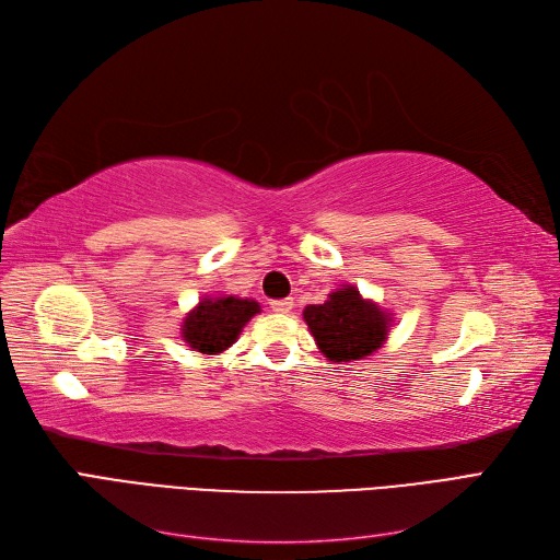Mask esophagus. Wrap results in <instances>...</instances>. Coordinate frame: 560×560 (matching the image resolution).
<instances>
[{"mask_svg": "<svg viewBox=\"0 0 560 560\" xmlns=\"http://www.w3.org/2000/svg\"><path fill=\"white\" fill-rule=\"evenodd\" d=\"M270 308H273L276 313H290L294 308V301L292 299H278V301H270Z\"/></svg>", "mask_w": 560, "mask_h": 560, "instance_id": "1", "label": "esophagus"}]
</instances>
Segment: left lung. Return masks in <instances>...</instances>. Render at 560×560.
Returning a JSON list of instances; mask_svg holds the SVG:
<instances>
[{
	"label": "left lung",
	"instance_id": "8db88e82",
	"mask_svg": "<svg viewBox=\"0 0 560 560\" xmlns=\"http://www.w3.org/2000/svg\"><path fill=\"white\" fill-rule=\"evenodd\" d=\"M303 319L315 338L319 352L329 362H354L374 354L389 331V313L378 303L362 299L358 287L343 284L303 311Z\"/></svg>",
	"mask_w": 560,
	"mask_h": 560
}]
</instances>
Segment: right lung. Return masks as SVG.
<instances>
[{"label": "right lung", "instance_id": "1", "mask_svg": "<svg viewBox=\"0 0 560 560\" xmlns=\"http://www.w3.org/2000/svg\"><path fill=\"white\" fill-rule=\"evenodd\" d=\"M257 313H261V306L254 299L206 296L182 319V341L202 354H219L235 343Z\"/></svg>", "mask_w": 560, "mask_h": 560}]
</instances>
